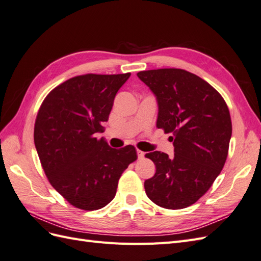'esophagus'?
Here are the masks:
<instances>
[{"mask_svg": "<svg viewBox=\"0 0 261 261\" xmlns=\"http://www.w3.org/2000/svg\"><path fill=\"white\" fill-rule=\"evenodd\" d=\"M145 152L144 151H141V150H139V149H137V155H138V159H144L145 158Z\"/></svg>", "mask_w": 261, "mask_h": 261, "instance_id": "obj_1", "label": "esophagus"}]
</instances>
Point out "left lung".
<instances>
[{"mask_svg": "<svg viewBox=\"0 0 261 261\" xmlns=\"http://www.w3.org/2000/svg\"><path fill=\"white\" fill-rule=\"evenodd\" d=\"M156 97V127L174 145V155L146 154L155 174L145 180L148 198L165 209L192 206L222 171L232 136V122L222 96L202 78L179 68L137 73Z\"/></svg>", "mask_w": 261, "mask_h": 261, "instance_id": "left-lung-1", "label": "left lung"}]
</instances>
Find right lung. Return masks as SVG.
<instances>
[{
  "instance_id": "right-lung-1",
  "label": "right lung",
  "mask_w": 261,
  "mask_h": 261,
  "mask_svg": "<svg viewBox=\"0 0 261 261\" xmlns=\"http://www.w3.org/2000/svg\"><path fill=\"white\" fill-rule=\"evenodd\" d=\"M130 73L86 74L50 91L39 109L34 139L50 184L72 206L103 208L116 194L122 173L137 160L134 146L113 149L94 134L103 130L115 94Z\"/></svg>"
}]
</instances>
